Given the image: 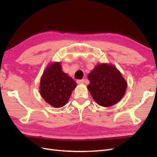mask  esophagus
I'll list each match as a JSON object with an SVG mask.
<instances>
[{
	"instance_id": "1",
	"label": "esophagus",
	"mask_w": 157,
	"mask_h": 157,
	"mask_svg": "<svg viewBox=\"0 0 157 157\" xmlns=\"http://www.w3.org/2000/svg\"><path fill=\"white\" fill-rule=\"evenodd\" d=\"M84 79H82V80H77V84H82V83H84Z\"/></svg>"
}]
</instances>
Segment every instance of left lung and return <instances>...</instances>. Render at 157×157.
Returning <instances> with one entry per match:
<instances>
[{"mask_svg":"<svg viewBox=\"0 0 157 157\" xmlns=\"http://www.w3.org/2000/svg\"><path fill=\"white\" fill-rule=\"evenodd\" d=\"M87 88L99 105L108 107L121 101L127 88V82L112 64L100 63L88 75Z\"/></svg>","mask_w":157,"mask_h":157,"instance_id":"1","label":"left lung"}]
</instances>
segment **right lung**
<instances>
[{
  "instance_id": "1",
  "label": "right lung",
  "mask_w": 157,
  "mask_h": 157,
  "mask_svg": "<svg viewBox=\"0 0 157 157\" xmlns=\"http://www.w3.org/2000/svg\"><path fill=\"white\" fill-rule=\"evenodd\" d=\"M77 83L68 74L63 72L60 62L49 63L40 81V94L46 103L55 108L67 103Z\"/></svg>"
}]
</instances>
